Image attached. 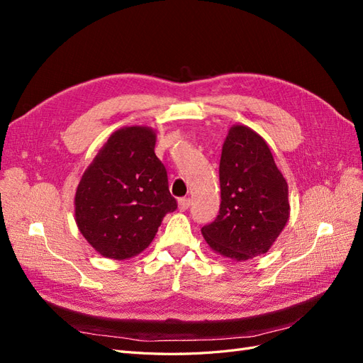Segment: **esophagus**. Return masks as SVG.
I'll use <instances>...</instances> for the list:
<instances>
[{"label": "esophagus", "mask_w": 363, "mask_h": 363, "mask_svg": "<svg viewBox=\"0 0 363 363\" xmlns=\"http://www.w3.org/2000/svg\"><path fill=\"white\" fill-rule=\"evenodd\" d=\"M189 204H191L189 199H180V200H179V211H180V212H184V211H188V207H189Z\"/></svg>", "instance_id": "obj_1"}]
</instances>
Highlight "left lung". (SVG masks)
Here are the masks:
<instances>
[{"label":"left lung","instance_id":"8db88e82","mask_svg":"<svg viewBox=\"0 0 363 363\" xmlns=\"http://www.w3.org/2000/svg\"><path fill=\"white\" fill-rule=\"evenodd\" d=\"M221 206L201 233L215 252L245 262L265 252L286 225L288 183L272 152L255 130L230 127L219 162Z\"/></svg>","mask_w":363,"mask_h":363}]
</instances>
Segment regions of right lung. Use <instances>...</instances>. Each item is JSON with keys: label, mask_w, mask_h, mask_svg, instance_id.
I'll return each mask as SVG.
<instances>
[{"label": "right lung", "mask_w": 363, "mask_h": 363, "mask_svg": "<svg viewBox=\"0 0 363 363\" xmlns=\"http://www.w3.org/2000/svg\"><path fill=\"white\" fill-rule=\"evenodd\" d=\"M155 145L151 127L116 130L77 186V227L103 257L138 256L155 239L163 216L177 208Z\"/></svg>", "instance_id": "obj_1"}]
</instances>
